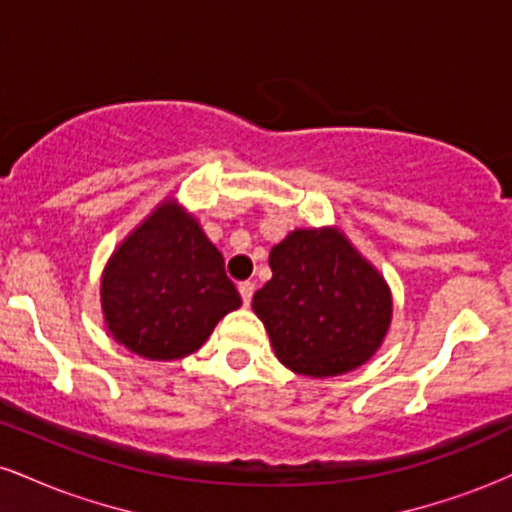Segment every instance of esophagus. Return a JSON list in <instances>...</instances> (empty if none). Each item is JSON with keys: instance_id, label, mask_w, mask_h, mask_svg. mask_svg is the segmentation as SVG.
<instances>
[{"instance_id": "34e87169", "label": "esophagus", "mask_w": 512, "mask_h": 512, "mask_svg": "<svg viewBox=\"0 0 512 512\" xmlns=\"http://www.w3.org/2000/svg\"><path fill=\"white\" fill-rule=\"evenodd\" d=\"M238 291H240V298H243V303L250 305L252 293H255V284H252V281H240Z\"/></svg>"}]
</instances>
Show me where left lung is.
Instances as JSON below:
<instances>
[{"label":"left lung","instance_id":"8db88e82","mask_svg":"<svg viewBox=\"0 0 512 512\" xmlns=\"http://www.w3.org/2000/svg\"><path fill=\"white\" fill-rule=\"evenodd\" d=\"M269 267L252 310L286 368L330 378L380 349L392 320L390 286L339 228L289 233L269 252Z\"/></svg>","mask_w":512,"mask_h":512}]
</instances>
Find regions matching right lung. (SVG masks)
Masks as SVG:
<instances>
[{
  "instance_id": "1",
  "label": "right lung",
  "mask_w": 512,
  "mask_h": 512,
  "mask_svg": "<svg viewBox=\"0 0 512 512\" xmlns=\"http://www.w3.org/2000/svg\"><path fill=\"white\" fill-rule=\"evenodd\" d=\"M101 303L115 342L149 361H175L243 301L195 216L166 199L110 255Z\"/></svg>"
}]
</instances>
